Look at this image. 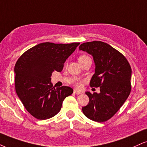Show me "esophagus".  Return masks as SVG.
<instances>
[{
	"label": "esophagus",
	"mask_w": 147,
	"mask_h": 147,
	"mask_svg": "<svg viewBox=\"0 0 147 147\" xmlns=\"http://www.w3.org/2000/svg\"><path fill=\"white\" fill-rule=\"evenodd\" d=\"M74 93L75 94H76V95H80V94H82V92L80 91V90H78L77 89H74Z\"/></svg>",
	"instance_id": "34e87169"
}]
</instances>
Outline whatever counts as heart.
<instances>
[{"label":"heart","instance_id":"b5f03b06","mask_svg":"<svg viewBox=\"0 0 147 147\" xmlns=\"http://www.w3.org/2000/svg\"><path fill=\"white\" fill-rule=\"evenodd\" d=\"M87 58H89V57H87V56H86V55H82L78 58V61H82V60L87 59ZM76 86L78 88H80L81 86H82V82H79V81H77V82H76Z\"/></svg>","mask_w":147,"mask_h":147}]
</instances>
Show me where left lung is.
<instances>
[{"label": "left lung", "mask_w": 147, "mask_h": 147, "mask_svg": "<svg viewBox=\"0 0 147 147\" xmlns=\"http://www.w3.org/2000/svg\"><path fill=\"white\" fill-rule=\"evenodd\" d=\"M79 49L93 57L95 74L90 85L100 88L99 93L86 92L89 102L82 107V112L90 120L104 122L115 115L129 95L131 67L122 54L102 41L82 43Z\"/></svg>", "instance_id": "obj_1"}]
</instances>
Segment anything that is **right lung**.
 Returning <instances> with one entry per match:
<instances>
[{
  "label": "right lung",
  "mask_w": 147,
  "mask_h": 147,
  "mask_svg": "<svg viewBox=\"0 0 147 147\" xmlns=\"http://www.w3.org/2000/svg\"><path fill=\"white\" fill-rule=\"evenodd\" d=\"M80 43H41L25 52L16 63V91L24 106L39 120L53 117L63 101L74 90L69 86L53 87L51 76L61 71L68 57Z\"/></svg>",
  "instance_id": "obj_1"
}]
</instances>
